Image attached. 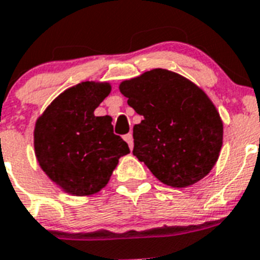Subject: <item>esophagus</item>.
<instances>
[{
	"label": "esophagus",
	"instance_id": "34e87169",
	"mask_svg": "<svg viewBox=\"0 0 260 260\" xmlns=\"http://www.w3.org/2000/svg\"><path fill=\"white\" fill-rule=\"evenodd\" d=\"M123 138H125V141L127 142L128 147H130V150H133V147H134V139H133V134H132V133H128V134H126Z\"/></svg>",
	"mask_w": 260,
	"mask_h": 260
}]
</instances>
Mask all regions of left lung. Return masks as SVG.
I'll return each mask as SVG.
<instances>
[{
  "label": "left lung",
  "mask_w": 260,
  "mask_h": 260,
  "mask_svg": "<svg viewBox=\"0 0 260 260\" xmlns=\"http://www.w3.org/2000/svg\"><path fill=\"white\" fill-rule=\"evenodd\" d=\"M119 91L143 117L133 128V153L158 181L186 187L210 173L222 146V121L198 86L153 69L123 80Z\"/></svg>",
  "instance_id": "1"
}]
</instances>
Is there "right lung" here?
I'll list each match as a JSON object with an SVG mask.
<instances>
[{
    "mask_svg": "<svg viewBox=\"0 0 260 260\" xmlns=\"http://www.w3.org/2000/svg\"><path fill=\"white\" fill-rule=\"evenodd\" d=\"M109 83L82 82L66 89L36 121L34 146L41 169L77 197L100 191L118 158L130 152L113 133L109 116L93 114L109 95Z\"/></svg>",
    "mask_w": 260,
    "mask_h": 260,
    "instance_id": "obj_1",
    "label": "right lung"
}]
</instances>
